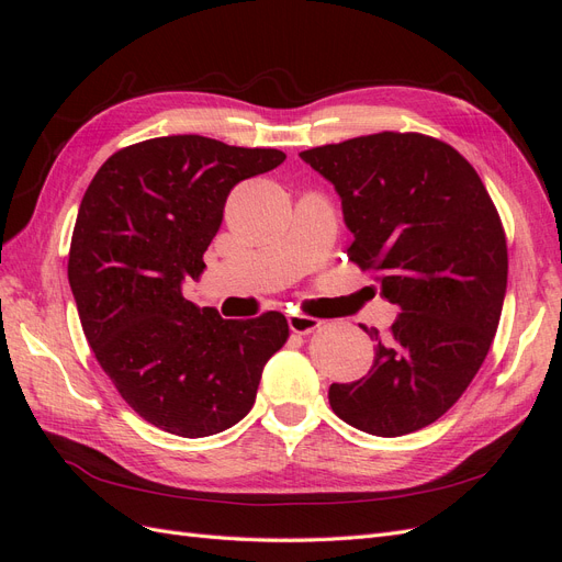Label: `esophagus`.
<instances>
[{"label":"esophagus","mask_w":562,"mask_h":562,"mask_svg":"<svg viewBox=\"0 0 562 562\" xmlns=\"http://www.w3.org/2000/svg\"><path fill=\"white\" fill-rule=\"evenodd\" d=\"M288 326H291V330L297 335H307L321 326V321L307 314H291L288 316Z\"/></svg>","instance_id":"34e87169"}]
</instances>
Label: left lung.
<instances>
[{"instance_id":"1","label":"left lung","mask_w":562,"mask_h":562,"mask_svg":"<svg viewBox=\"0 0 562 562\" xmlns=\"http://www.w3.org/2000/svg\"><path fill=\"white\" fill-rule=\"evenodd\" d=\"M342 199L349 260L380 271L401 314L375 361L330 384L339 419L394 438L429 427L464 394L495 339L508 255L499 213L473 166L448 143L384 131L300 151Z\"/></svg>"}]
</instances>
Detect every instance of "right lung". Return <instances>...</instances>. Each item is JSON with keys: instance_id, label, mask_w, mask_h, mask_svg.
Listing matches in <instances>:
<instances>
[{"instance_id": "add662e5", "label": "right lung", "mask_w": 562, "mask_h": 562, "mask_svg": "<svg viewBox=\"0 0 562 562\" xmlns=\"http://www.w3.org/2000/svg\"><path fill=\"white\" fill-rule=\"evenodd\" d=\"M283 159L279 149L166 135L114 151L81 199L67 279L83 335L122 398L168 434L234 427L285 345L279 312L234 321L182 295L206 269L232 187Z\"/></svg>"}]
</instances>
